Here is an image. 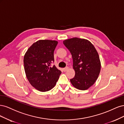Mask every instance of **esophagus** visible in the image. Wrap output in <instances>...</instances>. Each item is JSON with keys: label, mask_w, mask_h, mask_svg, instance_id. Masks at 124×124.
Returning a JSON list of instances; mask_svg holds the SVG:
<instances>
[{"label": "esophagus", "mask_w": 124, "mask_h": 124, "mask_svg": "<svg viewBox=\"0 0 124 124\" xmlns=\"http://www.w3.org/2000/svg\"><path fill=\"white\" fill-rule=\"evenodd\" d=\"M69 67H65V68H64V69H63V71H67L68 70H69Z\"/></svg>", "instance_id": "obj_1"}]
</instances>
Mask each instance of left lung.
<instances>
[{"mask_svg": "<svg viewBox=\"0 0 124 124\" xmlns=\"http://www.w3.org/2000/svg\"><path fill=\"white\" fill-rule=\"evenodd\" d=\"M63 42L72 55L75 76L70 80L71 83L78 90H87L96 82L101 71V62L96 49L84 39L73 38Z\"/></svg>", "mask_w": 124, "mask_h": 124, "instance_id": "1", "label": "left lung"}]
</instances>
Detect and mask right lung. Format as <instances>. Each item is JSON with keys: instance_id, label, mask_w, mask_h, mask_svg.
I'll use <instances>...</instances> for the list:
<instances>
[{"instance_id": "right-lung-1", "label": "right lung", "mask_w": 124, "mask_h": 124, "mask_svg": "<svg viewBox=\"0 0 124 124\" xmlns=\"http://www.w3.org/2000/svg\"><path fill=\"white\" fill-rule=\"evenodd\" d=\"M58 43L54 40L40 39L28 49L23 57L26 77L30 85L40 92L53 89L61 74L55 65L51 66Z\"/></svg>"}]
</instances>
